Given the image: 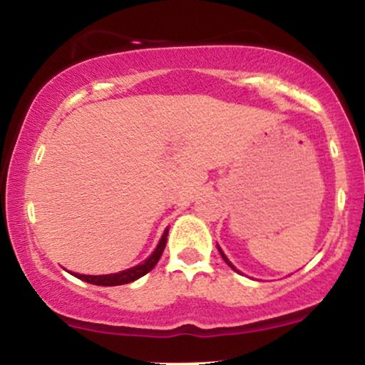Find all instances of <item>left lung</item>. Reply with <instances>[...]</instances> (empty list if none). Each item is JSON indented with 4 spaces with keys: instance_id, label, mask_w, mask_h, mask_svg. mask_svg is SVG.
Here are the masks:
<instances>
[{
    "instance_id": "left-lung-1",
    "label": "left lung",
    "mask_w": 365,
    "mask_h": 365,
    "mask_svg": "<svg viewBox=\"0 0 365 365\" xmlns=\"http://www.w3.org/2000/svg\"><path fill=\"white\" fill-rule=\"evenodd\" d=\"M217 249H220V247H217ZM220 254H221V257H223V259H225V262H226V264H228V266H230V267H232V269H235V267H233V264H232V262H230V261H228V259H226V255H225L223 252H221V249H220ZM235 271H237V269H235Z\"/></svg>"
}]
</instances>
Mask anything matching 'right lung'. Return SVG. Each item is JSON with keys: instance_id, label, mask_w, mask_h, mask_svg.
<instances>
[{"instance_id": "right-lung-1", "label": "right lung", "mask_w": 365, "mask_h": 365, "mask_svg": "<svg viewBox=\"0 0 365 365\" xmlns=\"http://www.w3.org/2000/svg\"><path fill=\"white\" fill-rule=\"evenodd\" d=\"M168 230L163 233L161 240L154 250L153 255L149 259H145L144 262L139 264L135 267H130L127 271H121V273H115V274H103V276H87V274H75V278L82 279V282L92 283V284H99V287H118V284H127L135 282V279L142 278L144 274H148L154 266H156L159 259H161L163 250L166 247V240H168Z\"/></svg>"}]
</instances>
